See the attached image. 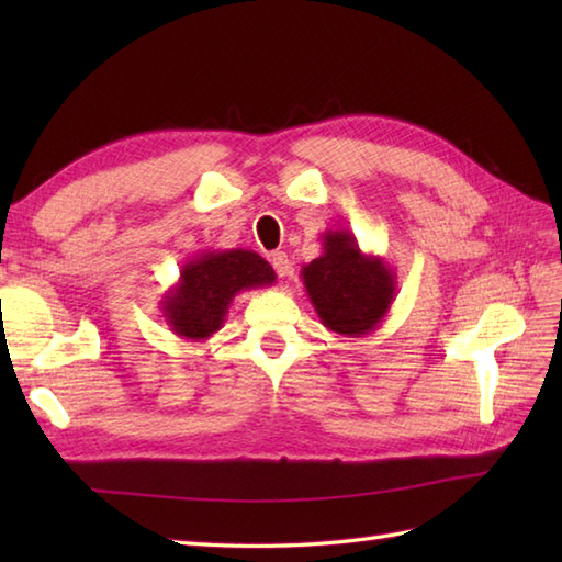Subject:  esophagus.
I'll list each match as a JSON object with an SVG mask.
<instances>
[{"label":"esophagus","instance_id":"34e87169","mask_svg":"<svg viewBox=\"0 0 562 562\" xmlns=\"http://www.w3.org/2000/svg\"><path fill=\"white\" fill-rule=\"evenodd\" d=\"M270 262H272V268H274V272L280 274V278H284V274L290 272V258H288V254H282V250H278V254H272Z\"/></svg>","mask_w":562,"mask_h":562}]
</instances>
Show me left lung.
I'll return each mask as SVG.
<instances>
[{"label":"left lung","mask_w":562,"mask_h":562,"mask_svg":"<svg viewBox=\"0 0 562 562\" xmlns=\"http://www.w3.org/2000/svg\"><path fill=\"white\" fill-rule=\"evenodd\" d=\"M324 254L302 268V282L316 314L342 338L374 333L396 300V272L389 262L362 254L348 229L321 234Z\"/></svg>","instance_id":"obj_1"}]
</instances>
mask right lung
Returning a JSON list of instances; mask_svg holds the SVG:
<instances>
[{"mask_svg":"<svg viewBox=\"0 0 562 562\" xmlns=\"http://www.w3.org/2000/svg\"><path fill=\"white\" fill-rule=\"evenodd\" d=\"M274 270L256 250H202L181 266V278L161 296V314L178 338L202 342L224 326L234 296L268 288Z\"/></svg>","mask_w":562,"mask_h":562,"instance_id":"1","label":"right lung"}]
</instances>
